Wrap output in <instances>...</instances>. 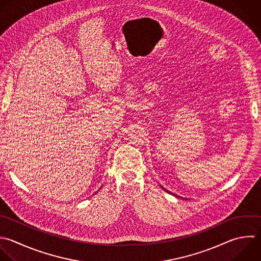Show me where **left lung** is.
<instances>
[{
  "label": "left lung",
  "instance_id": "obj_1",
  "mask_svg": "<svg viewBox=\"0 0 261 261\" xmlns=\"http://www.w3.org/2000/svg\"><path fill=\"white\" fill-rule=\"evenodd\" d=\"M160 187H161V188H162V189H163V190H164V191H166V192H167V193H169V194H172V193H171V192H169V191H167V190H166V189H165V188H163V187H162V186H160ZM172 195H173V196H175V197H179V196H176V195H175V194H172ZM182 199H185V198H182Z\"/></svg>",
  "mask_w": 261,
  "mask_h": 261
}]
</instances>
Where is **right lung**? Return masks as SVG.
<instances>
[{
  "label": "right lung",
  "mask_w": 261,
  "mask_h": 261,
  "mask_svg": "<svg viewBox=\"0 0 261 261\" xmlns=\"http://www.w3.org/2000/svg\"><path fill=\"white\" fill-rule=\"evenodd\" d=\"M100 189H101V188H100Z\"/></svg>",
  "instance_id": "obj_1"
}]
</instances>
